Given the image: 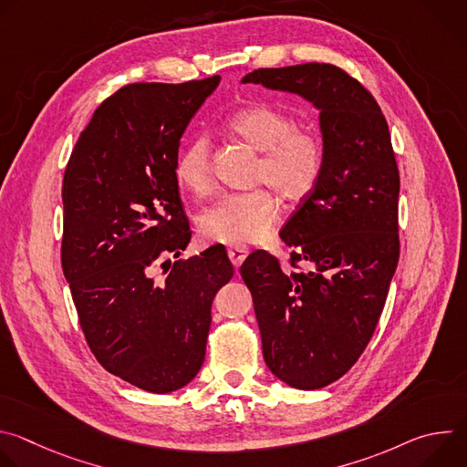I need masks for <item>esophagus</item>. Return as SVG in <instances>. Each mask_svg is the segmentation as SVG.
Segmentation results:
<instances>
[{
  "label": "esophagus",
  "instance_id": "1",
  "mask_svg": "<svg viewBox=\"0 0 467 467\" xmlns=\"http://www.w3.org/2000/svg\"><path fill=\"white\" fill-rule=\"evenodd\" d=\"M227 254H229V258H231L234 268H240L242 262H244L245 256L249 254V249H247L245 245H229Z\"/></svg>",
  "mask_w": 467,
  "mask_h": 467
}]
</instances>
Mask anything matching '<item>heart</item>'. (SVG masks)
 <instances>
[{
	"mask_svg": "<svg viewBox=\"0 0 467 467\" xmlns=\"http://www.w3.org/2000/svg\"><path fill=\"white\" fill-rule=\"evenodd\" d=\"M231 135L260 157L253 168V184H268L290 203L305 199L316 186L325 159L316 130L296 127L294 118L270 105H247L227 118ZM177 181L193 195L214 188L213 148L205 135L184 144L175 161ZM281 218L277 197L268 188L229 193L199 216V231L211 242L254 244L268 238Z\"/></svg>",
	"mask_w": 467,
	"mask_h": 467,
	"instance_id": "b5f03b06",
	"label": "heart"
}]
</instances>
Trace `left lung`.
<instances>
[{"mask_svg": "<svg viewBox=\"0 0 467 467\" xmlns=\"http://www.w3.org/2000/svg\"><path fill=\"white\" fill-rule=\"evenodd\" d=\"M242 83L303 96L319 109L323 170L281 231L288 268L253 251L240 268L275 377L317 389L368 348L399 262V170L369 90L327 62L258 68Z\"/></svg>", "mask_w": 467, "mask_h": 467, "instance_id": "left-lung-1", "label": "left lung"}]
</instances>
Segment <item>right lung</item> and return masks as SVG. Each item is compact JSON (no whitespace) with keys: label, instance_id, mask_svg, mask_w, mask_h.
I'll return each instance as SVG.
<instances>
[{"label":"right lung","instance_id":"obj_1","mask_svg":"<svg viewBox=\"0 0 467 467\" xmlns=\"http://www.w3.org/2000/svg\"><path fill=\"white\" fill-rule=\"evenodd\" d=\"M218 85L220 76L121 87L96 109L64 171L60 262L87 344L109 373L153 393L197 375L214 296L234 274L220 244L179 258L192 238L179 140Z\"/></svg>","mask_w":467,"mask_h":467}]
</instances>
